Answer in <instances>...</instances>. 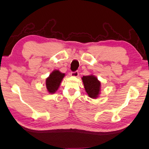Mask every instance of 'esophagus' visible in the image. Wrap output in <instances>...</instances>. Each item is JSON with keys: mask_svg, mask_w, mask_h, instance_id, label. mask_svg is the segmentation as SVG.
I'll use <instances>...</instances> for the list:
<instances>
[{"mask_svg": "<svg viewBox=\"0 0 149 149\" xmlns=\"http://www.w3.org/2000/svg\"><path fill=\"white\" fill-rule=\"evenodd\" d=\"M71 75L72 76H75V77H77V76H78V75H79V72L78 71H74V72H71Z\"/></svg>", "mask_w": 149, "mask_h": 149, "instance_id": "1", "label": "esophagus"}]
</instances>
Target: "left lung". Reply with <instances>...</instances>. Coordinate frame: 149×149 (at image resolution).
I'll return each instance as SVG.
<instances>
[{
  "label": "left lung",
  "instance_id": "1",
  "mask_svg": "<svg viewBox=\"0 0 149 149\" xmlns=\"http://www.w3.org/2000/svg\"><path fill=\"white\" fill-rule=\"evenodd\" d=\"M82 79L88 96L91 98H96L100 94L101 83L93 75L84 76Z\"/></svg>",
  "mask_w": 149,
  "mask_h": 149
}]
</instances>
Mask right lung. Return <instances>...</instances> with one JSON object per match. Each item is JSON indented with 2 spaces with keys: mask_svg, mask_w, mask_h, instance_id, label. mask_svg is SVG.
<instances>
[{
  "mask_svg": "<svg viewBox=\"0 0 149 149\" xmlns=\"http://www.w3.org/2000/svg\"><path fill=\"white\" fill-rule=\"evenodd\" d=\"M64 76L65 74L58 70L52 72L46 80V86L49 93L52 94L57 91Z\"/></svg>",
  "mask_w": 149,
  "mask_h": 149,
  "instance_id": "1",
  "label": "right lung"
}]
</instances>
